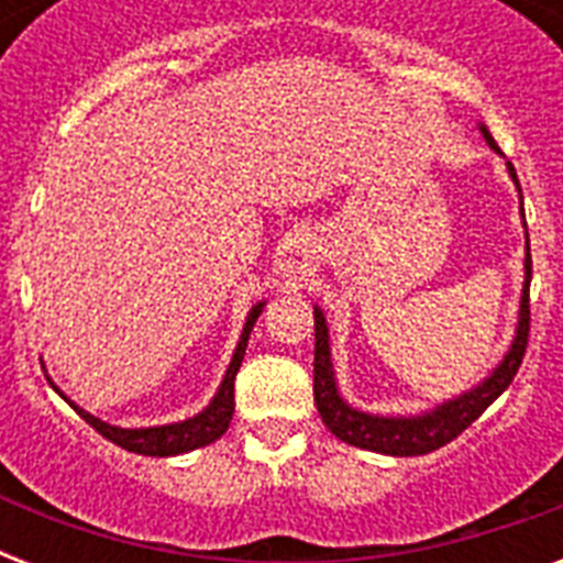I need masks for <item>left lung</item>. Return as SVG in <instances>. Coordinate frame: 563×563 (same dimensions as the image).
Returning a JSON list of instances; mask_svg holds the SVG:
<instances>
[{
  "instance_id": "left-lung-1",
  "label": "left lung",
  "mask_w": 563,
  "mask_h": 563,
  "mask_svg": "<svg viewBox=\"0 0 563 563\" xmlns=\"http://www.w3.org/2000/svg\"><path fill=\"white\" fill-rule=\"evenodd\" d=\"M479 134L485 136V143L494 152L503 154L499 145L494 143L488 128L479 125ZM506 169L511 180H515L517 192H520L515 166L506 161ZM520 203H523V195H520ZM520 212H523V207H520ZM523 265L526 280L523 295H520V312H517V330L503 362L479 385H473L471 391H462L453 400L438 402V406H432L429 411H420V415H371V411L353 409L351 402L344 400L342 391H339V383H335L333 353H330V327H327L324 309L316 307V406L321 411V420L327 423V429L339 441H344V444L362 446V450L383 455H423L462 435L464 429L471 427L473 420L479 418L482 411L488 409L490 402L497 400L499 394L511 385L526 356V344H529V283H532L529 233H526Z\"/></svg>"
}]
</instances>
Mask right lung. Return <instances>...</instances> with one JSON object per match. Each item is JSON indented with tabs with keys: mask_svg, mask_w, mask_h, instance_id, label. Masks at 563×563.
<instances>
[{
	"mask_svg": "<svg viewBox=\"0 0 563 563\" xmlns=\"http://www.w3.org/2000/svg\"><path fill=\"white\" fill-rule=\"evenodd\" d=\"M265 300H260L256 307H251L245 318V327H242V335H239V344L236 351H233V360H230L228 371H224V379H221L219 391L212 397L207 406H203L198 415L187 420H178V423H163V427H140V429H125V427H113L108 420L96 418L90 411H84L81 406H75L69 397H66L55 383V388L60 397H64L69 406H73L78 415H81L87 423H90L99 435H104L108 441L119 444L122 450L128 453H140V455H180V453H189V450H198V446H207L212 444L216 438H221L228 432L230 427V418H233V379H236V371L242 365V356H245V347H247V339H251V330H254L256 318L263 312Z\"/></svg>",
	"mask_w": 563,
	"mask_h": 563,
	"instance_id": "obj_1",
	"label": "right lung"
}]
</instances>
